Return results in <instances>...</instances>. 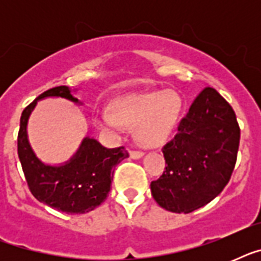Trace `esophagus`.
<instances>
[{"instance_id":"34e87169","label":"esophagus","mask_w":261,"mask_h":261,"mask_svg":"<svg viewBox=\"0 0 261 261\" xmlns=\"http://www.w3.org/2000/svg\"><path fill=\"white\" fill-rule=\"evenodd\" d=\"M143 154H145L143 151L134 150V151H131V153H130V157H131V159H134V160H139V159H142Z\"/></svg>"}]
</instances>
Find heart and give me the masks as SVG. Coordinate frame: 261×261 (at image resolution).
Listing matches in <instances>:
<instances>
[{
	"label": "heart",
	"instance_id": "heart-1",
	"mask_svg": "<svg viewBox=\"0 0 261 261\" xmlns=\"http://www.w3.org/2000/svg\"><path fill=\"white\" fill-rule=\"evenodd\" d=\"M181 115V100L172 90L137 94L119 100L114 112L100 111L94 124L111 138H118L124 127H135V138L142 146L159 147L173 135Z\"/></svg>",
	"mask_w": 261,
	"mask_h": 261
}]
</instances>
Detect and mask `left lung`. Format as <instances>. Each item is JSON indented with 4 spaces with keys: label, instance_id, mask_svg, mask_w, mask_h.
Returning <instances> with one entry per match:
<instances>
[{
    "label": "left lung",
    "instance_id": "left-lung-1",
    "mask_svg": "<svg viewBox=\"0 0 261 261\" xmlns=\"http://www.w3.org/2000/svg\"><path fill=\"white\" fill-rule=\"evenodd\" d=\"M240 127L230 104L204 88L163 149L165 171L151 181V195L172 213L188 214L217 198L234 169Z\"/></svg>",
    "mask_w": 261,
    "mask_h": 261
}]
</instances>
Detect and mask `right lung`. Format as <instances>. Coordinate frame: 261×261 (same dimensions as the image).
<instances>
[{
	"label": "right lung",
	"instance_id": "add662e5",
	"mask_svg": "<svg viewBox=\"0 0 261 261\" xmlns=\"http://www.w3.org/2000/svg\"><path fill=\"white\" fill-rule=\"evenodd\" d=\"M69 87H57L36 97L20 119L17 138L18 159L31 192L39 202L66 214H85L100 206L108 196L115 167L128 157L124 147L107 149L94 138L83 139L73 157L59 165H50L39 159L28 141V119L39 100L66 98L83 104Z\"/></svg>",
	"mask_w": 261,
	"mask_h": 261
}]
</instances>
